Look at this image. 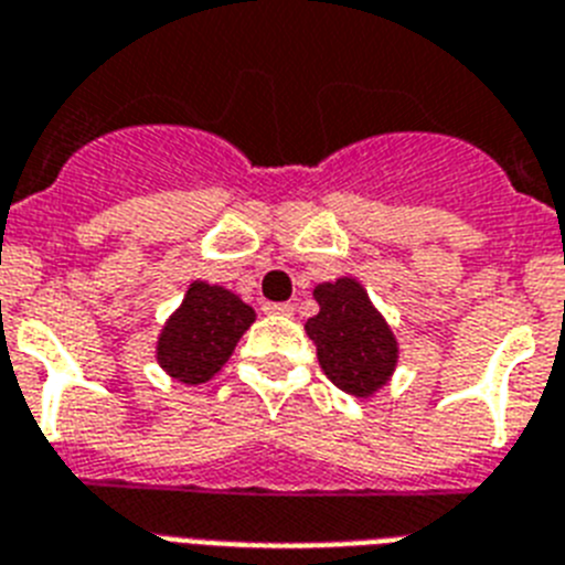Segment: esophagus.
<instances>
[{
  "instance_id": "1",
  "label": "esophagus",
  "mask_w": 565,
  "mask_h": 565,
  "mask_svg": "<svg viewBox=\"0 0 565 565\" xmlns=\"http://www.w3.org/2000/svg\"><path fill=\"white\" fill-rule=\"evenodd\" d=\"M264 310L273 312V316H292V312H296V307L292 305H267Z\"/></svg>"
}]
</instances>
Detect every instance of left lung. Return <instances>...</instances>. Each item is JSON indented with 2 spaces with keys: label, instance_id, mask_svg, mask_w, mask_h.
Wrapping results in <instances>:
<instances>
[{
  "label": "left lung",
  "instance_id": "1",
  "mask_svg": "<svg viewBox=\"0 0 565 565\" xmlns=\"http://www.w3.org/2000/svg\"><path fill=\"white\" fill-rule=\"evenodd\" d=\"M319 312L305 330L316 344L324 376L350 396L367 399L391 382L399 344L355 278H335L312 290Z\"/></svg>",
  "mask_w": 565,
  "mask_h": 565
}]
</instances>
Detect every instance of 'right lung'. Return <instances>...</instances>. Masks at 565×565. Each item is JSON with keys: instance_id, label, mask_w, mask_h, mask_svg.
I'll return each instance as SVG.
<instances>
[{"instance_id": "obj_1", "label": "right lung", "mask_w": 565, "mask_h": 565, "mask_svg": "<svg viewBox=\"0 0 565 565\" xmlns=\"http://www.w3.org/2000/svg\"><path fill=\"white\" fill-rule=\"evenodd\" d=\"M255 321V310L217 284L192 281L183 305L169 316L158 339V362L183 385L210 382L241 335Z\"/></svg>"}]
</instances>
